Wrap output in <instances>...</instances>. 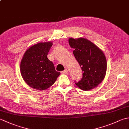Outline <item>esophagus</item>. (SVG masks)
Listing matches in <instances>:
<instances>
[{
	"instance_id": "esophagus-1",
	"label": "esophagus",
	"mask_w": 129,
	"mask_h": 129,
	"mask_svg": "<svg viewBox=\"0 0 129 129\" xmlns=\"http://www.w3.org/2000/svg\"><path fill=\"white\" fill-rule=\"evenodd\" d=\"M68 73V70L67 69H65L64 71H62L61 72V73L63 74H67Z\"/></svg>"
}]
</instances>
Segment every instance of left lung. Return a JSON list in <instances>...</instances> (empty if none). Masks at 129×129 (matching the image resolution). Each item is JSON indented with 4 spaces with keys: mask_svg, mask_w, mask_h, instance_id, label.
<instances>
[{
    "mask_svg": "<svg viewBox=\"0 0 129 129\" xmlns=\"http://www.w3.org/2000/svg\"><path fill=\"white\" fill-rule=\"evenodd\" d=\"M69 45L81 67L83 77L75 83L80 89L88 91L96 87L103 80L106 72L107 62L103 52L90 41L84 38H70Z\"/></svg>",
    "mask_w": 129,
    "mask_h": 129,
    "instance_id": "left-lung-1",
    "label": "left lung"
}]
</instances>
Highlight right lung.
<instances>
[{"label":"right lung","mask_w":129,"mask_h":129,"mask_svg":"<svg viewBox=\"0 0 129 129\" xmlns=\"http://www.w3.org/2000/svg\"><path fill=\"white\" fill-rule=\"evenodd\" d=\"M53 44L40 43L30 47L20 64L21 74L25 83L35 89L45 90L56 81L60 73L47 57Z\"/></svg>","instance_id":"1"}]
</instances>
